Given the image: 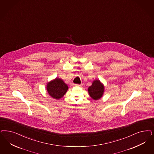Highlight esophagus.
Instances as JSON below:
<instances>
[{
	"label": "esophagus",
	"instance_id": "1",
	"mask_svg": "<svg viewBox=\"0 0 154 154\" xmlns=\"http://www.w3.org/2000/svg\"><path fill=\"white\" fill-rule=\"evenodd\" d=\"M75 86H82V84H81V85H79V84H75Z\"/></svg>",
	"mask_w": 154,
	"mask_h": 154
}]
</instances>
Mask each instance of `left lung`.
<instances>
[{"instance_id": "8db88e82", "label": "left lung", "mask_w": 154, "mask_h": 154, "mask_svg": "<svg viewBox=\"0 0 154 154\" xmlns=\"http://www.w3.org/2000/svg\"><path fill=\"white\" fill-rule=\"evenodd\" d=\"M105 90V87L98 80H94L92 85L88 88V93L91 98L94 100L100 99L103 96Z\"/></svg>"}]
</instances>
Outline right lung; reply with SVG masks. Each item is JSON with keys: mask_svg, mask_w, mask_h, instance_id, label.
Returning <instances> with one entry per match:
<instances>
[{"mask_svg": "<svg viewBox=\"0 0 154 154\" xmlns=\"http://www.w3.org/2000/svg\"><path fill=\"white\" fill-rule=\"evenodd\" d=\"M68 89V86L61 79L56 78L48 82L47 90L52 98L59 100L62 98Z\"/></svg>", "mask_w": 154, "mask_h": 154, "instance_id": "right-lung-1", "label": "right lung"}]
</instances>
